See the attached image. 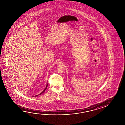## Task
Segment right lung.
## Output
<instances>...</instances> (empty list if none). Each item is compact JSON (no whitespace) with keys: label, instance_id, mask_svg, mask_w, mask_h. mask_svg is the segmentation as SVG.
I'll return each mask as SVG.
<instances>
[{"label":"right lung","instance_id":"right-lung-1","mask_svg":"<svg viewBox=\"0 0 125 125\" xmlns=\"http://www.w3.org/2000/svg\"><path fill=\"white\" fill-rule=\"evenodd\" d=\"M47 85H46V88H45V89H44V90H43V92H41V93H40V94H39V95H40V94H42V93H43V92H45V90H46V89H47ZM38 96V95H35V96H36H36Z\"/></svg>","mask_w":125,"mask_h":125}]
</instances>
